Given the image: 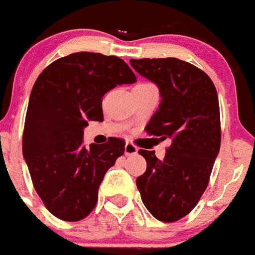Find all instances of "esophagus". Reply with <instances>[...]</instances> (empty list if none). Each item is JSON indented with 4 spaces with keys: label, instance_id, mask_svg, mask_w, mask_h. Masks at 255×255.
<instances>
[{
    "label": "esophagus",
    "instance_id": "34e87169",
    "mask_svg": "<svg viewBox=\"0 0 255 255\" xmlns=\"http://www.w3.org/2000/svg\"><path fill=\"white\" fill-rule=\"evenodd\" d=\"M137 146L132 144V142H127L126 146H124V153H126V155H133V154H137Z\"/></svg>",
    "mask_w": 255,
    "mask_h": 255
}]
</instances>
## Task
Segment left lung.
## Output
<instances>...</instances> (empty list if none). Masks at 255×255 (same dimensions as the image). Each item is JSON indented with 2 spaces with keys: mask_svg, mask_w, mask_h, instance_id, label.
Masks as SVG:
<instances>
[{
  "mask_svg": "<svg viewBox=\"0 0 255 255\" xmlns=\"http://www.w3.org/2000/svg\"><path fill=\"white\" fill-rule=\"evenodd\" d=\"M132 67L159 88V109L145 131L168 140L163 160L140 149L146 171L136 179L141 200L155 219L172 223L193 210L209 185L220 149V111L213 80L177 58L131 59Z\"/></svg>",
  "mask_w": 255,
  "mask_h": 255,
  "instance_id": "left-lung-1",
  "label": "left lung"
}]
</instances>
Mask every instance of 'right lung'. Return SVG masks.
Segmentation results:
<instances>
[{"mask_svg": "<svg viewBox=\"0 0 255 255\" xmlns=\"http://www.w3.org/2000/svg\"><path fill=\"white\" fill-rule=\"evenodd\" d=\"M136 81L115 55L79 51L62 57L36 79L23 131V157L45 207L66 222L84 219L95 209L105 174L124 154L126 142L85 147L88 121H104L102 97Z\"/></svg>", "mask_w": 255, "mask_h": 255, "instance_id": "1", "label": "right lung"}]
</instances>
